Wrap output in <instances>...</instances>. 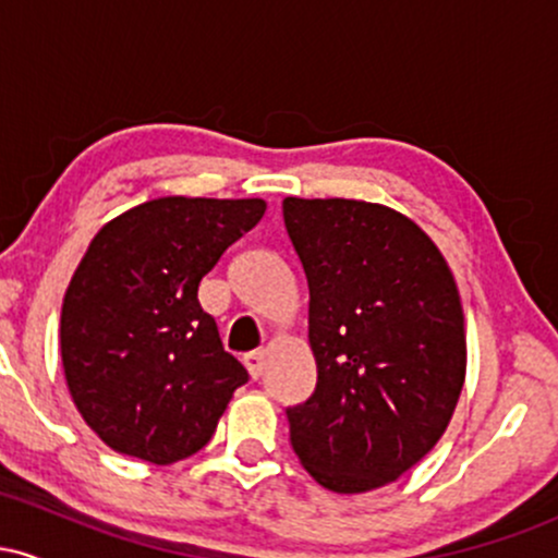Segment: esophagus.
Wrapping results in <instances>:
<instances>
[{
    "instance_id": "esophagus-1",
    "label": "esophagus",
    "mask_w": 558,
    "mask_h": 558,
    "mask_svg": "<svg viewBox=\"0 0 558 558\" xmlns=\"http://www.w3.org/2000/svg\"><path fill=\"white\" fill-rule=\"evenodd\" d=\"M243 364H246L248 375L257 380V377L262 375V369H265V351H248V354L243 356Z\"/></svg>"
}]
</instances>
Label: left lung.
<instances>
[{
  "mask_svg": "<svg viewBox=\"0 0 558 558\" xmlns=\"http://www.w3.org/2000/svg\"><path fill=\"white\" fill-rule=\"evenodd\" d=\"M310 283L317 388L288 409L291 446L332 493L399 480L446 433L466 375L451 267L417 222L356 198H283Z\"/></svg>",
  "mask_w": 558,
  "mask_h": 558,
  "instance_id": "obj_1",
  "label": "left lung"
}]
</instances>
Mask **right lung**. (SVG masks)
<instances>
[{
    "label": "right lung",
    "mask_w": 558,
    "mask_h": 558,
    "mask_svg": "<svg viewBox=\"0 0 558 558\" xmlns=\"http://www.w3.org/2000/svg\"><path fill=\"white\" fill-rule=\"evenodd\" d=\"M265 198L162 196L107 222L62 301L68 390L112 451L172 464L213 440L243 364L198 283L265 215Z\"/></svg>",
    "instance_id": "obj_1"
}]
</instances>
